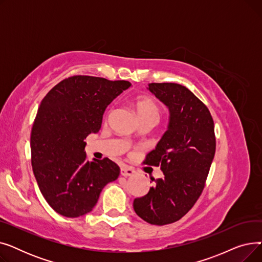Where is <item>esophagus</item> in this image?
I'll list each match as a JSON object with an SVG mask.
<instances>
[{"label":"esophagus","mask_w":262,"mask_h":262,"mask_svg":"<svg viewBox=\"0 0 262 262\" xmlns=\"http://www.w3.org/2000/svg\"><path fill=\"white\" fill-rule=\"evenodd\" d=\"M135 169L129 166H122L121 167V174L123 176H132L135 174Z\"/></svg>","instance_id":"1"}]
</instances>
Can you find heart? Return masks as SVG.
Listing matches in <instances>:
<instances>
[{
    "mask_svg": "<svg viewBox=\"0 0 262 262\" xmlns=\"http://www.w3.org/2000/svg\"><path fill=\"white\" fill-rule=\"evenodd\" d=\"M135 109L139 120L149 119L156 123L159 121L161 110L159 105L148 96H141L135 101Z\"/></svg>",
    "mask_w": 262,
    "mask_h": 262,
    "instance_id": "obj_1",
    "label": "heart"
}]
</instances>
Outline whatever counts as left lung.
Returning <instances> with one entry per match:
<instances>
[{
    "instance_id": "obj_1",
    "label": "left lung",
    "mask_w": 262,
    "mask_h": 262,
    "mask_svg": "<svg viewBox=\"0 0 262 262\" xmlns=\"http://www.w3.org/2000/svg\"><path fill=\"white\" fill-rule=\"evenodd\" d=\"M149 91L170 109V124L143 163L160 167L144 196L134 201L135 212L153 225L181 220L205 188L215 153L213 119L209 109L188 88L175 82H152Z\"/></svg>"
}]
</instances>
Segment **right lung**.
Returning a JSON list of instances; mask_svg holds the SVG:
<instances>
[{
    "label": "right lung",
    "instance_id": "add662e5",
    "mask_svg": "<svg viewBox=\"0 0 262 262\" xmlns=\"http://www.w3.org/2000/svg\"><path fill=\"white\" fill-rule=\"evenodd\" d=\"M130 85L74 75L41 102L31 133V160L41 193L57 213L77 217L90 212L103 188L118 178L120 168L113 160H87L84 140L100 130L106 107Z\"/></svg>",
    "mask_w": 262,
    "mask_h": 262
}]
</instances>
